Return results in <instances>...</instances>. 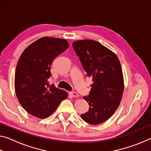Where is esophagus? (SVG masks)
Segmentation results:
<instances>
[{"mask_svg": "<svg viewBox=\"0 0 151 151\" xmlns=\"http://www.w3.org/2000/svg\"><path fill=\"white\" fill-rule=\"evenodd\" d=\"M70 94H71V95H72L73 97H78V96H79L77 93H75V92H71Z\"/></svg>", "mask_w": 151, "mask_h": 151, "instance_id": "obj_1", "label": "esophagus"}]
</instances>
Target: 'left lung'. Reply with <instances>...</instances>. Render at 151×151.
Here are the masks:
<instances>
[{"mask_svg":"<svg viewBox=\"0 0 151 151\" xmlns=\"http://www.w3.org/2000/svg\"><path fill=\"white\" fill-rule=\"evenodd\" d=\"M73 47L86 75L93 77L88 96H83L88 111L81 116L88 124L102 123L114 114L121 101L124 81L121 63L114 52L94 40H77Z\"/></svg>","mask_w":151,"mask_h":151,"instance_id":"1","label":"left lung"}]
</instances>
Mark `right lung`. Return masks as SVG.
<instances>
[{"instance_id":"add662e5","label":"right lung","mask_w":151,"mask_h":151,"mask_svg":"<svg viewBox=\"0 0 151 151\" xmlns=\"http://www.w3.org/2000/svg\"><path fill=\"white\" fill-rule=\"evenodd\" d=\"M68 46L65 39L42 37L20 55L15 72V92L22 108L31 115L46 118L67 98L65 91L50 85L48 79L52 61Z\"/></svg>"}]
</instances>
